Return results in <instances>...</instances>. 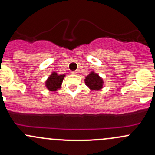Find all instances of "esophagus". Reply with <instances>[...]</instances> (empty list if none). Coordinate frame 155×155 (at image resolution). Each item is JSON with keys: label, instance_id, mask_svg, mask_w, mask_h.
Returning <instances> with one entry per match:
<instances>
[{"label": "esophagus", "instance_id": "1", "mask_svg": "<svg viewBox=\"0 0 155 155\" xmlns=\"http://www.w3.org/2000/svg\"><path fill=\"white\" fill-rule=\"evenodd\" d=\"M77 71H71V74H73V75H77Z\"/></svg>", "mask_w": 155, "mask_h": 155}]
</instances>
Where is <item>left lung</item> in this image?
Masks as SVG:
<instances>
[{
	"label": "left lung",
	"instance_id": "8db88e82",
	"mask_svg": "<svg viewBox=\"0 0 155 155\" xmlns=\"http://www.w3.org/2000/svg\"><path fill=\"white\" fill-rule=\"evenodd\" d=\"M84 82L91 91H99L103 87V79L94 71H91V74L86 76Z\"/></svg>",
	"mask_w": 155,
	"mask_h": 155
}]
</instances>
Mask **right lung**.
Returning <instances> with one entry per match:
<instances>
[{"instance_id": "obj_1", "label": "right lung", "mask_w": 155, "mask_h": 155, "mask_svg": "<svg viewBox=\"0 0 155 155\" xmlns=\"http://www.w3.org/2000/svg\"><path fill=\"white\" fill-rule=\"evenodd\" d=\"M64 75H58L57 73L53 72L45 81V86L50 91H56L60 89Z\"/></svg>"}]
</instances>
